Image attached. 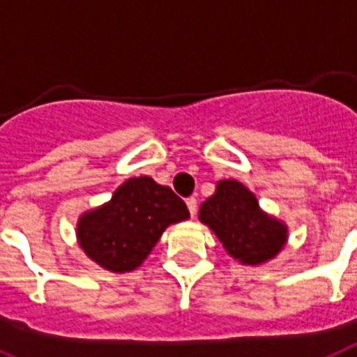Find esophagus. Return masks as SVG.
<instances>
[{
  "instance_id": "1",
  "label": "esophagus",
  "mask_w": 357,
  "mask_h": 357,
  "mask_svg": "<svg viewBox=\"0 0 357 357\" xmlns=\"http://www.w3.org/2000/svg\"><path fill=\"white\" fill-rule=\"evenodd\" d=\"M187 207H188V211H190V216H194V214H196V211H198V202H196V198H188Z\"/></svg>"
}]
</instances>
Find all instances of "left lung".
<instances>
[{
	"mask_svg": "<svg viewBox=\"0 0 357 357\" xmlns=\"http://www.w3.org/2000/svg\"><path fill=\"white\" fill-rule=\"evenodd\" d=\"M198 218L216 234L229 257L244 266H262L288 244V225L266 213L257 196L236 179L216 183Z\"/></svg>",
	"mask_w": 357,
	"mask_h": 357,
	"instance_id": "obj_1",
	"label": "left lung"
}]
</instances>
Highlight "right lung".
Masks as SVG:
<instances>
[{"label":"right lung","instance_id":"right-lung-1","mask_svg":"<svg viewBox=\"0 0 357 357\" xmlns=\"http://www.w3.org/2000/svg\"><path fill=\"white\" fill-rule=\"evenodd\" d=\"M190 214L172 188L149 176L126 179L112 199L78 216L77 242L84 255L112 273L143 266L169 225Z\"/></svg>","mask_w":357,"mask_h":357}]
</instances>
